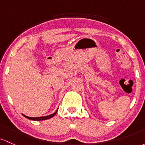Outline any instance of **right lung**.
I'll use <instances>...</instances> for the list:
<instances>
[{
    "instance_id": "obj_1",
    "label": "right lung",
    "mask_w": 145,
    "mask_h": 145,
    "mask_svg": "<svg viewBox=\"0 0 145 145\" xmlns=\"http://www.w3.org/2000/svg\"><path fill=\"white\" fill-rule=\"evenodd\" d=\"M57 110H56V112H55V113L52 114L51 115H48V116H40V117H29L27 116H25V115L22 114L23 116L25 117V118H28L29 120H32V121H44V120H47V119H49V118H52V117H53L55 116V114H56V113L57 112Z\"/></svg>"
}]
</instances>
